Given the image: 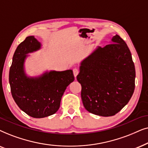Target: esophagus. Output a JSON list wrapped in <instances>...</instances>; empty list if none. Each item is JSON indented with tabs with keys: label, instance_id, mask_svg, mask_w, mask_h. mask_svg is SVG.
<instances>
[{
	"label": "esophagus",
	"instance_id": "esophagus-1",
	"mask_svg": "<svg viewBox=\"0 0 148 148\" xmlns=\"http://www.w3.org/2000/svg\"><path fill=\"white\" fill-rule=\"evenodd\" d=\"M78 73H79V70H78L77 68H74L73 69V74H74V77H76L77 75L78 74Z\"/></svg>",
	"mask_w": 148,
	"mask_h": 148
}]
</instances>
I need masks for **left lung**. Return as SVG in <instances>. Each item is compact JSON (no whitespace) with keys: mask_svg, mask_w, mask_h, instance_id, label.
Here are the masks:
<instances>
[{"mask_svg":"<svg viewBox=\"0 0 148 148\" xmlns=\"http://www.w3.org/2000/svg\"><path fill=\"white\" fill-rule=\"evenodd\" d=\"M77 80L88 112L112 116L128 103L135 90V69L131 51L119 35L98 47L80 64Z\"/></svg>","mask_w":148,"mask_h":148,"instance_id":"left-lung-1","label":"left lung"}]
</instances>
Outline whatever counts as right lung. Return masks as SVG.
I'll use <instances>...</instances> for the list:
<instances>
[{"instance_id":"right-lung-1","label":"right lung","mask_w":148,"mask_h":148,"mask_svg":"<svg viewBox=\"0 0 148 148\" xmlns=\"http://www.w3.org/2000/svg\"><path fill=\"white\" fill-rule=\"evenodd\" d=\"M33 36H27L18 45L9 70L12 97L20 109L29 116L40 119L56 113L60 108L67 86L74 80L72 70L51 71L42 76L29 78L24 72L26 54L40 49Z\"/></svg>"}]
</instances>
